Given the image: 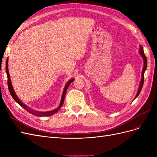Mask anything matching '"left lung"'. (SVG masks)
I'll return each instance as SVG.
<instances>
[{"instance_id": "left-lung-1", "label": "left lung", "mask_w": 157, "mask_h": 157, "mask_svg": "<svg viewBox=\"0 0 157 157\" xmlns=\"http://www.w3.org/2000/svg\"><path fill=\"white\" fill-rule=\"evenodd\" d=\"M140 54H141V56H142V58H144V68L143 70H142V73H141V82H140V87H139V90H138V92H137V94L136 95V96L135 97V98H136L137 96H139V94L141 92V90L142 89V87H143V85H144V73H145V71L146 70L147 68V58L146 56L144 54V52L143 50V47L140 46Z\"/></svg>"}]
</instances>
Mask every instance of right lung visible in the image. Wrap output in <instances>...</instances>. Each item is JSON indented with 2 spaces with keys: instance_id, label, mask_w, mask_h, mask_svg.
<instances>
[{
  "instance_id": "right-lung-1",
  "label": "right lung",
  "mask_w": 157,
  "mask_h": 157,
  "mask_svg": "<svg viewBox=\"0 0 157 157\" xmlns=\"http://www.w3.org/2000/svg\"><path fill=\"white\" fill-rule=\"evenodd\" d=\"M8 59L7 58L6 61V74H7V77H8V90H9V92H10V94L12 97L13 98L14 100H15L19 105H20L21 107H22L23 109H25V110L29 112V113L32 114L33 115H35V116H38V117H46V116H50L52 115L53 114L56 113L58 112L60 108L62 107L63 104V101H64V98H65V94L66 92H67V88L69 87V84L72 82L74 79L72 78L70 80H69V82L67 83V84L65 85V88L63 90V94H62V97H61V103H60V105L58 107V109H54L53 111H47V112H39V111H34L33 110V109H30L29 107H28L27 105H25L24 103H23L20 99L17 98V96L16 95L15 92H14V90L13 89L12 87V82H11V80H10V75H9V72H8Z\"/></svg>"
}]
</instances>
